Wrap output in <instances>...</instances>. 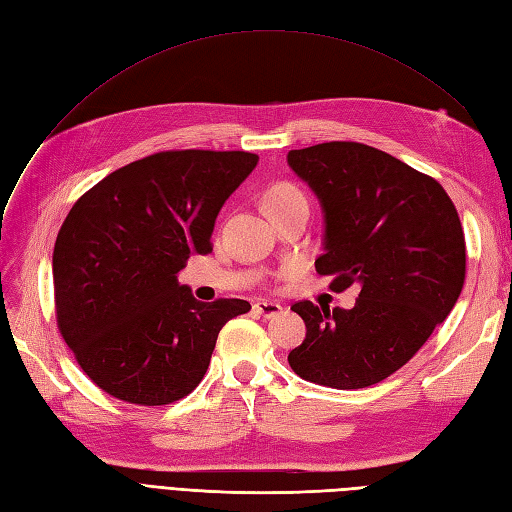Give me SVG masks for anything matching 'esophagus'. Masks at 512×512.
Returning a JSON list of instances; mask_svg holds the SVG:
<instances>
[{"label":"esophagus","mask_w":512,"mask_h":512,"mask_svg":"<svg viewBox=\"0 0 512 512\" xmlns=\"http://www.w3.org/2000/svg\"><path fill=\"white\" fill-rule=\"evenodd\" d=\"M252 309H254V314H258V316L271 318V316L282 312V305H280V303H273V301H262V299H260V301H256V303L252 305Z\"/></svg>","instance_id":"esophagus-1"}]
</instances>
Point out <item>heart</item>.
<instances>
[{"label":"heart","mask_w":512,"mask_h":512,"mask_svg":"<svg viewBox=\"0 0 512 512\" xmlns=\"http://www.w3.org/2000/svg\"><path fill=\"white\" fill-rule=\"evenodd\" d=\"M307 203V198L299 185H294L290 181H277L269 185V190L265 192V207L269 213L284 211L292 205H301Z\"/></svg>","instance_id":"heart-1"}]
</instances>
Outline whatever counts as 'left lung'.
<instances>
[{
	"instance_id": "1",
	"label": "left lung",
	"mask_w": 512,
	"mask_h": 512,
	"mask_svg": "<svg viewBox=\"0 0 512 512\" xmlns=\"http://www.w3.org/2000/svg\"><path fill=\"white\" fill-rule=\"evenodd\" d=\"M324 213L320 275L359 284L352 309L299 301L303 344L288 354L303 380L365 389L389 378L451 314L466 280V239L453 200L429 175L376 147L333 141L288 151Z\"/></svg>"
}]
</instances>
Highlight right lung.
<instances>
[{
	"label": "right lung",
	"instance_id": "obj_1",
	"mask_svg": "<svg viewBox=\"0 0 512 512\" xmlns=\"http://www.w3.org/2000/svg\"><path fill=\"white\" fill-rule=\"evenodd\" d=\"M258 164L247 151H160L85 192L53 250L57 327L108 395L166 406L190 395L224 324L252 305L196 301L177 273L213 250L215 218Z\"/></svg>",
	"mask_w": 512,
	"mask_h": 512
}]
</instances>
